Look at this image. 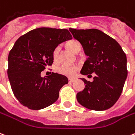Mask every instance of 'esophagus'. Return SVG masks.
Here are the masks:
<instances>
[{
    "instance_id": "esophagus-1",
    "label": "esophagus",
    "mask_w": 135,
    "mask_h": 135,
    "mask_svg": "<svg viewBox=\"0 0 135 135\" xmlns=\"http://www.w3.org/2000/svg\"><path fill=\"white\" fill-rule=\"evenodd\" d=\"M74 81V79H69V82H70V83H73Z\"/></svg>"
}]
</instances>
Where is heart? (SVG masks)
Here are the masks:
<instances>
[{"label":"heart","mask_w":135,"mask_h":135,"mask_svg":"<svg viewBox=\"0 0 135 135\" xmlns=\"http://www.w3.org/2000/svg\"><path fill=\"white\" fill-rule=\"evenodd\" d=\"M66 47L71 51L74 52L76 54H78L79 52H80V51L81 50V48H82L81 43L79 42L78 40H74V39L69 41L66 43ZM60 51L61 47L59 45L56 46L53 49V51H52V58H53L54 61H57L59 60V59ZM79 67L78 66H69L66 65V64H62V65L56 66V69H55V71L58 74H59L63 75V76H65L74 77L75 75L76 74L77 71H79Z\"/></svg>","instance_id":"b5f03b06"}]
</instances>
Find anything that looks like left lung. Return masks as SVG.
<instances>
[{
    "instance_id": "1",
    "label": "left lung",
    "mask_w": 135,
    "mask_h": 135,
    "mask_svg": "<svg viewBox=\"0 0 135 135\" xmlns=\"http://www.w3.org/2000/svg\"><path fill=\"white\" fill-rule=\"evenodd\" d=\"M69 30L88 56L81 74L90 76L95 73L93 82L81 79L86 86L77 93V100L90 110L110 108L119 99L127 79L126 54L115 40L99 30Z\"/></svg>"
}]
</instances>
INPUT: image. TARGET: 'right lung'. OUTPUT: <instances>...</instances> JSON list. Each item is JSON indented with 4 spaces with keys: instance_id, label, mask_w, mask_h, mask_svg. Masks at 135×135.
Masks as SVG:
<instances>
[{
    "instance_id": "right-lung-1",
    "label": "right lung",
    "mask_w": 135,
    "mask_h": 135,
    "mask_svg": "<svg viewBox=\"0 0 135 135\" xmlns=\"http://www.w3.org/2000/svg\"><path fill=\"white\" fill-rule=\"evenodd\" d=\"M71 39L66 29L40 27L15 42L8 54V76L13 94L22 105L40 110L58 99L61 88L68 84L67 77L52 72L42 78L41 72L52 65L53 49Z\"/></svg>"
}]
</instances>
